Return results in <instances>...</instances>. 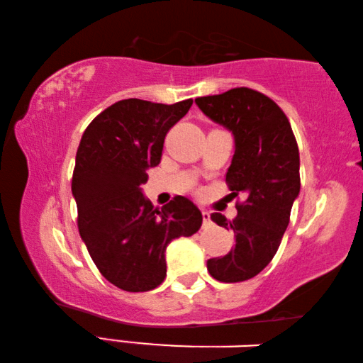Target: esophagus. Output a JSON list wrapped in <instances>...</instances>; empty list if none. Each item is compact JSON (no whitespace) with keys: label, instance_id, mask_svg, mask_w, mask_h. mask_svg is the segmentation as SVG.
I'll use <instances>...</instances> for the list:
<instances>
[{"label":"esophagus","instance_id":"esophagus-1","mask_svg":"<svg viewBox=\"0 0 363 363\" xmlns=\"http://www.w3.org/2000/svg\"><path fill=\"white\" fill-rule=\"evenodd\" d=\"M201 214H203V223H205V224H210V223H211V216H210V213H208V211H203Z\"/></svg>","mask_w":363,"mask_h":363}]
</instances>
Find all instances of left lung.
I'll return each mask as SVG.
<instances>
[{
	"label": "left lung",
	"instance_id": "8db88e82",
	"mask_svg": "<svg viewBox=\"0 0 363 363\" xmlns=\"http://www.w3.org/2000/svg\"><path fill=\"white\" fill-rule=\"evenodd\" d=\"M208 118L229 130L235 143L225 182L233 195L243 194L237 216L211 219L235 233V245L223 257L208 259L213 279L235 284L253 279L272 261L299 195V150L290 121L267 96L233 88L218 96L196 97Z\"/></svg>",
	"mask_w": 363,
	"mask_h": 363
}]
</instances>
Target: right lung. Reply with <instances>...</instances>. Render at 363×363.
<instances>
[{
	"instance_id": "add662e5",
	"label": "right lung",
	"mask_w": 363,
	"mask_h": 363,
	"mask_svg": "<svg viewBox=\"0 0 363 363\" xmlns=\"http://www.w3.org/2000/svg\"><path fill=\"white\" fill-rule=\"evenodd\" d=\"M192 102L118 101L89 123L78 145L72 194L79 235L99 272L125 291H149L162 284L167 247L194 235L203 220L186 196H174L158 211L140 189L147 169L162 160L169 128Z\"/></svg>"
}]
</instances>
